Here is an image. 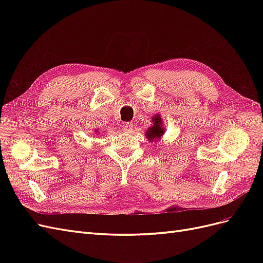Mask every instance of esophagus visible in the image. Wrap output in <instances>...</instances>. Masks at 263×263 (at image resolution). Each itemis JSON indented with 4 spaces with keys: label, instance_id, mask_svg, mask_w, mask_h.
<instances>
[{
    "label": "esophagus",
    "instance_id": "1",
    "mask_svg": "<svg viewBox=\"0 0 263 263\" xmlns=\"http://www.w3.org/2000/svg\"><path fill=\"white\" fill-rule=\"evenodd\" d=\"M123 130H124V133H132L133 132V124L132 123H126L123 126Z\"/></svg>",
    "mask_w": 263,
    "mask_h": 263
}]
</instances>
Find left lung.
<instances>
[{"label":"left lung","instance_id":"obj_1","mask_svg":"<svg viewBox=\"0 0 263 263\" xmlns=\"http://www.w3.org/2000/svg\"><path fill=\"white\" fill-rule=\"evenodd\" d=\"M162 119L160 114H155L151 119V126L146 130L145 136L149 141H158L160 139L165 132L164 126L162 124Z\"/></svg>","mask_w":263,"mask_h":263}]
</instances>
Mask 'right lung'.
<instances>
[{
  "mask_svg": "<svg viewBox=\"0 0 263 263\" xmlns=\"http://www.w3.org/2000/svg\"><path fill=\"white\" fill-rule=\"evenodd\" d=\"M95 134H98V135L100 134V135H101V133H99V130H98V129H95Z\"/></svg>",
  "mask_w": 263,
  "mask_h": 263,
  "instance_id": "add662e5",
  "label": "right lung"
}]
</instances>
